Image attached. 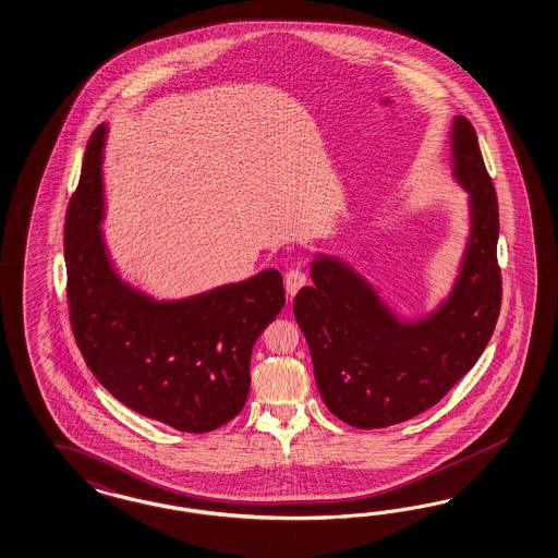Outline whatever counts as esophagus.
<instances>
[{
    "label": "esophagus",
    "mask_w": 558,
    "mask_h": 558,
    "mask_svg": "<svg viewBox=\"0 0 558 558\" xmlns=\"http://www.w3.org/2000/svg\"><path fill=\"white\" fill-rule=\"evenodd\" d=\"M306 282H308L306 271L299 270V268H296V270L287 271V276H284V284H287V292L290 296H294Z\"/></svg>",
    "instance_id": "obj_1"
}]
</instances>
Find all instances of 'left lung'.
<instances>
[{
    "label": "left lung",
    "instance_id": "obj_1",
    "mask_svg": "<svg viewBox=\"0 0 558 558\" xmlns=\"http://www.w3.org/2000/svg\"><path fill=\"white\" fill-rule=\"evenodd\" d=\"M452 172L469 193L471 235L451 296L435 315L400 323L362 276L332 257L313 262L315 287L294 299L320 398L355 428L392 426L435 407L480 360L496 329V189L475 128L463 116L452 123Z\"/></svg>",
    "mask_w": 558,
    "mask_h": 558
}]
</instances>
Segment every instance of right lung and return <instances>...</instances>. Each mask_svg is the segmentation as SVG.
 Wrapping results in <instances>:
<instances>
[{
  "instance_id": "add662e5",
  "label": "right lung",
  "mask_w": 558,
  "mask_h": 558,
  "mask_svg": "<svg viewBox=\"0 0 558 558\" xmlns=\"http://www.w3.org/2000/svg\"><path fill=\"white\" fill-rule=\"evenodd\" d=\"M90 134L64 221L66 301L76 345L93 376L137 414L182 433H209L235 418L250 392L259 332L284 306L282 274L156 302L123 284L107 259L101 150Z\"/></svg>"
}]
</instances>
